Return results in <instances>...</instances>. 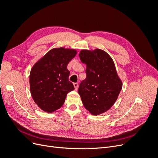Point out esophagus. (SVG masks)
<instances>
[{"mask_svg": "<svg viewBox=\"0 0 158 158\" xmlns=\"http://www.w3.org/2000/svg\"><path fill=\"white\" fill-rule=\"evenodd\" d=\"M74 89L75 90H77L78 88V83H74Z\"/></svg>", "mask_w": 158, "mask_h": 158, "instance_id": "esophagus-1", "label": "esophagus"}]
</instances>
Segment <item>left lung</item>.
I'll return each instance as SVG.
<instances>
[{
	"instance_id": "left-lung-1",
	"label": "left lung",
	"mask_w": 158,
	"mask_h": 158,
	"mask_svg": "<svg viewBox=\"0 0 158 158\" xmlns=\"http://www.w3.org/2000/svg\"><path fill=\"white\" fill-rule=\"evenodd\" d=\"M79 56L86 65V78L80 83L78 94L84 107L94 115L106 112L117 101L123 87L115 65L102 49H83Z\"/></svg>"
}]
</instances>
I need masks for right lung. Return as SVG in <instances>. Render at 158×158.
<instances>
[{
  "instance_id": "1",
  "label": "right lung",
  "mask_w": 158,
  "mask_h": 158,
  "mask_svg": "<svg viewBox=\"0 0 158 158\" xmlns=\"http://www.w3.org/2000/svg\"><path fill=\"white\" fill-rule=\"evenodd\" d=\"M76 54L74 49L54 48L33 66L30 74L31 95L43 111L52 113L60 109L67 94L74 89L66 67Z\"/></svg>"
}]
</instances>
